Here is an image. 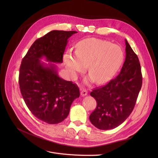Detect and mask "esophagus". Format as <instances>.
I'll return each instance as SVG.
<instances>
[{
	"label": "esophagus",
	"instance_id": "34e87169",
	"mask_svg": "<svg viewBox=\"0 0 158 158\" xmlns=\"http://www.w3.org/2000/svg\"><path fill=\"white\" fill-rule=\"evenodd\" d=\"M87 94H88V92H87V90L86 89H81V95L82 96V97H84V96H86V95H87Z\"/></svg>",
	"mask_w": 158,
	"mask_h": 158
}]
</instances>
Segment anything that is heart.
I'll return each mask as SVG.
<instances>
[{"instance_id":"heart-1","label":"heart","mask_w":158,"mask_h":158,"mask_svg":"<svg viewBox=\"0 0 158 158\" xmlns=\"http://www.w3.org/2000/svg\"><path fill=\"white\" fill-rule=\"evenodd\" d=\"M123 60L120 47L96 38L83 39L77 43L76 51L68 50L63 61L73 77L84 72L86 66L90 77L97 84L109 81L118 70Z\"/></svg>"}]
</instances>
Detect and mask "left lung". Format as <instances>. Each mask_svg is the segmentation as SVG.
I'll list each match as a JSON object with an SVG mask.
<instances>
[{
  "mask_svg": "<svg viewBox=\"0 0 158 158\" xmlns=\"http://www.w3.org/2000/svg\"><path fill=\"white\" fill-rule=\"evenodd\" d=\"M126 60L118 76L90 93L97 104L89 115V120L101 130L114 129L128 118L142 88V75L138 57L126 40Z\"/></svg>",
  "mask_w": 158,
  "mask_h": 158,
  "instance_id": "1",
  "label": "left lung"
}]
</instances>
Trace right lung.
<instances>
[{
    "label": "right lung",
    "instance_id": "right-lung-1",
    "mask_svg": "<svg viewBox=\"0 0 158 158\" xmlns=\"http://www.w3.org/2000/svg\"><path fill=\"white\" fill-rule=\"evenodd\" d=\"M77 31H52L37 39L22 59L19 82L20 92L29 110L39 120L49 124L63 121L70 106L79 97L78 86L61 78L54 63H63L68 39Z\"/></svg>",
    "mask_w": 158,
    "mask_h": 158
}]
</instances>
